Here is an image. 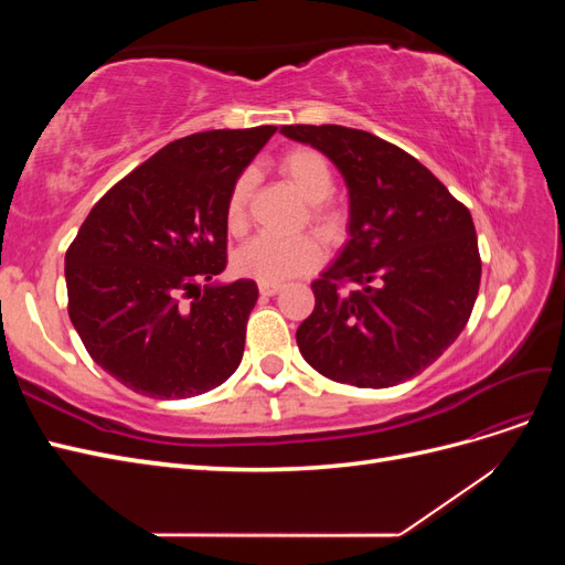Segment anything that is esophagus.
<instances>
[{
  "label": "esophagus",
  "instance_id": "obj_1",
  "mask_svg": "<svg viewBox=\"0 0 565 565\" xmlns=\"http://www.w3.org/2000/svg\"><path fill=\"white\" fill-rule=\"evenodd\" d=\"M282 289V285L280 282H259V292L264 295V297H273V295H278Z\"/></svg>",
  "mask_w": 565,
  "mask_h": 565
}]
</instances>
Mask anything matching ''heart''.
Wrapping results in <instances>:
<instances>
[{"instance_id": "obj_1", "label": "heart", "mask_w": 565, "mask_h": 565, "mask_svg": "<svg viewBox=\"0 0 565 565\" xmlns=\"http://www.w3.org/2000/svg\"><path fill=\"white\" fill-rule=\"evenodd\" d=\"M278 169L292 183L299 195L316 204L313 216L318 221H330L324 202L334 191L332 169L318 150L292 148L280 158ZM252 172H243L231 185L226 200V226L231 233H243L247 224V202L252 193ZM324 259V247L316 235H256L233 256V266L245 278L256 282H285L289 278L306 276L316 270Z\"/></svg>"}]
</instances>
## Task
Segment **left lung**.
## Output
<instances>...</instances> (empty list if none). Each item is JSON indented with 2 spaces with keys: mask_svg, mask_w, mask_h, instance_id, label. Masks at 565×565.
<instances>
[{
  "mask_svg": "<svg viewBox=\"0 0 565 565\" xmlns=\"http://www.w3.org/2000/svg\"><path fill=\"white\" fill-rule=\"evenodd\" d=\"M344 177L349 241L311 285L316 309L297 330L301 355L328 380L386 388L415 377L465 330L481 285L469 210L419 160L380 136L339 125H289ZM341 281H353L347 296Z\"/></svg>",
  "mask_w": 565,
  "mask_h": 565,
  "instance_id": "obj_1",
  "label": "left lung"
}]
</instances>
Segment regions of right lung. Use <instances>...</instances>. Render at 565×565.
Segmentation results:
<instances>
[{"instance_id":"add662e5","label":"right lung","mask_w":565,"mask_h":565,"mask_svg":"<svg viewBox=\"0 0 565 565\" xmlns=\"http://www.w3.org/2000/svg\"><path fill=\"white\" fill-rule=\"evenodd\" d=\"M276 129L185 136L84 218L65 252L67 313L94 363L119 384L181 401L241 365L259 289L245 278L216 282L226 268V200Z\"/></svg>"}]
</instances>
